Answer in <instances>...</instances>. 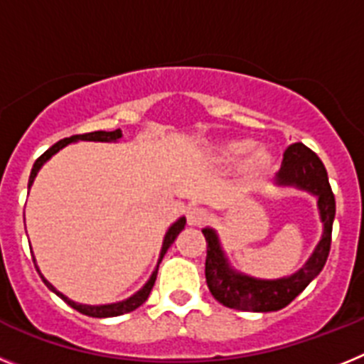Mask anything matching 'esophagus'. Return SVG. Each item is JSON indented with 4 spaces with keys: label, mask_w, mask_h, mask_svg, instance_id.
I'll use <instances>...</instances> for the list:
<instances>
[{
    "label": "esophagus",
    "mask_w": 364,
    "mask_h": 364,
    "mask_svg": "<svg viewBox=\"0 0 364 364\" xmlns=\"http://www.w3.org/2000/svg\"><path fill=\"white\" fill-rule=\"evenodd\" d=\"M208 218V211L198 205H189L188 208V222L191 226H200L202 222Z\"/></svg>",
    "instance_id": "esophagus-1"
}]
</instances>
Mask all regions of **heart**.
Here are the masks:
<instances>
[{"label": "heart", "instance_id": "heart-1", "mask_svg": "<svg viewBox=\"0 0 364 364\" xmlns=\"http://www.w3.org/2000/svg\"><path fill=\"white\" fill-rule=\"evenodd\" d=\"M252 140H226V142L211 147V159H213V162L218 164H230L239 159V156H242V154H246L247 151H252ZM272 166L273 154L266 147H257L246 156V160L240 166V173L247 180L259 178V176L266 175Z\"/></svg>", "mask_w": 364, "mask_h": 364}]
</instances>
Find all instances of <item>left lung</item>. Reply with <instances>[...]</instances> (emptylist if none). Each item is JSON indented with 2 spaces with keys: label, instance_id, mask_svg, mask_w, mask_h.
<instances>
[{
  "label": "left lung",
  "instance_id": "8db88e82",
  "mask_svg": "<svg viewBox=\"0 0 364 364\" xmlns=\"http://www.w3.org/2000/svg\"><path fill=\"white\" fill-rule=\"evenodd\" d=\"M275 184L294 186L297 189L310 191L317 197L323 237L315 247L308 262L290 277L264 281L244 273L235 272L222 252L215 230L204 228L202 233L208 244L205 257V281L211 295L220 304L242 311H277L288 306L324 268L332 244V226L336 217V197L328 182L324 164L310 147L297 142L284 151L281 169L275 176Z\"/></svg>",
  "mask_w": 364,
  "mask_h": 364
}]
</instances>
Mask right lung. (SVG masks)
<instances>
[{
	"mask_svg": "<svg viewBox=\"0 0 364 364\" xmlns=\"http://www.w3.org/2000/svg\"><path fill=\"white\" fill-rule=\"evenodd\" d=\"M122 138V131L120 129H114V131H92V133H85V134H74V136H69V138H63V140H60V142L54 144L53 147H49V149L45 151L43 154H41L40 159L34 162V166H32V171H31V178H28V188L32 186V182H34V178H36L38 171L41 169V166H43L47 160L53 156V154H56L58 151L63 149V147L67 146V144L70 142H78V140H91V142H118ZM186 226V218L180 217L178 220L173 224L169 230H167L166 237H164V242H162V252H160V259H159V264L162 262L164 255H166V252L169 250V246H171L173 242H175V239L178 237V233L182 230H184ZM159 264H156V268H154L153 275L149 277V281L146 282V286H144L142 290L136 291L134 295H131L129 299H125V301H120V302H112V304H100V306H91V304H78V302L70 301L69 297H65L63 294H60V291L54 288L53 284H50L47 279L41 275V272L38 269V273H40V277L43 279V282L47 284V288L49 290H53L54 294L58 295L60 299H63V301L69 304L70 308H74L76 311H80V314L83 315H89V317H96V319H104V317H117V315H124V314H129V311L136 310L138 306H142L144 302L147 301V297H149L151 290H153L154 286V281H156V273H159Z\"/></svg>",
	"mask_w": 364,
	"mask_h": 364,
	"instance_id": "1",
	"label": "right lung"
}]
</instances>
